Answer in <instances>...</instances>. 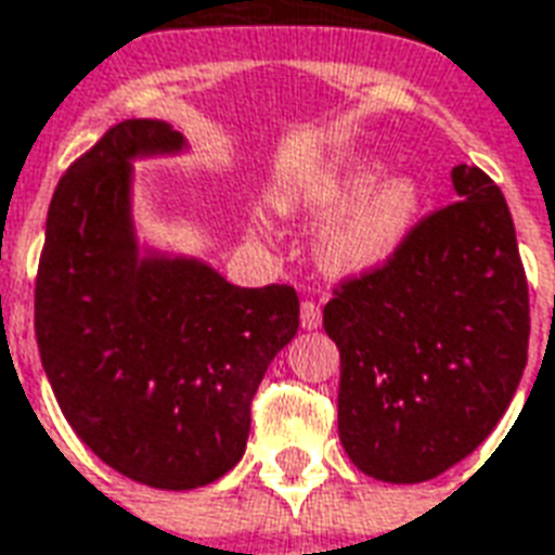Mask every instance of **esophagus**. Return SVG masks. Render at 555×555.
<instances>
[{
  "mask_svg": "<svg viewBox=\"0 0 555 555\" xmlns=\"http://www.w3.org/2000/svg\"><path fill=\"white\" fill-rule=\"evenodd\" d=\"M319 325H322V310H319V305H313V301H305V305H301V327H305V331H317Z\"/></svg>",
  "mask_w": 555,
  "mask_h": 555,
  "instance_id": "obj_1",
  "label": "esophagus"
}]
</instances>
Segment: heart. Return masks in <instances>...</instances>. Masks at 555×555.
Instances as JSON below:
<instances>
[{"mask_svg":"<svg viewBox=\"0 0 555 555\" xmlns=\"http://www.w3.org/2000/svg\"><path fill=\"white\" fill-rule=\"evenodd\" d=\"M382 173V159H354L281 204L286 216H334L313 245L319 272L334 281L382 272L402 250L420 218L423 192L414 177Z\"/></svg>","mask_w":555,"mask_h":555,"instance_id":"heart-1","label":"heart"}]
</instances>
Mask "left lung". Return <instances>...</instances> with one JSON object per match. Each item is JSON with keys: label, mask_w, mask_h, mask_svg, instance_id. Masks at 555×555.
<instances>
[{"label": "left lung", "mask_w": 555, "mask_h": 555, "mask_svg": "<svg viewBox=\"0 0 555 555\" xmlns=\"http://www.w3.org/2000/svg\"><path fill=\"white\" fill-rule=\"evenodd\" d=\"M452 189L459 204L325 305L339 440L378 482H428L467 459L527 366L529 293L508 204L473 165L452 168Z\"/></svg>", "instance_id": "8db88e82"}]
</instances>
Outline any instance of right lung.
I'll return each mask as SVG.
<instances>
[{"label": "right lung", "instance_id": "add662e5", "mask_svg": "<svg viewBox=\"0 0 555 555\" xmlns=\"http://www.w3.org/2000/svg\"><path fill=\"white\" fill-rule=\"evenodd\" d=\"M183 153V132L156 117L108 129L52 194L35 289L40 363L73 431L162 491L236 467L250 399L298 331L293 286H236L139 233L135 162Z\"/></svg>", "mask_w": 555, "mask_h": 555}]
</instances>
